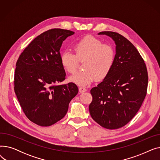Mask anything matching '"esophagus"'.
Segmentation results:
<instances>
[{
	"label": "esophagus",
	"mask_w": 160,
	"mask_h": 160,
	"mask_svg": "<svg viewBox=\"0 0 160 160\" xmlns=\"http://www.w3.org/2000/svg\"><path fill=\"white\" fill-rule=\"evenodd\" d=\"M79 92L80 93H83V92H85L87 91V89L85 88H83V87H80L79 88Z\"/></svg>",
	"instance_id": "obj_1"
}]
</instances>
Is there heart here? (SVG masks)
Wrapping results in <instances>:
<instances>
[{"mask_svg":"<svg viewBox=\"0 0 160 160\" xmlns=\"http://www.w3.org/2000/svg\"><path fill=\"white\" fill-rule=\"evenodd\" d=\"M73 49L75 54L69 50H65L60 55L63 68L70 74L77 71L79 62L84 61L83 71L70 77L71 82L80 86H86L95 80H104L110 73L115 60V51L112 45L88 36L77 42Z\"/></svg>","mask_w":160,"mask_h":160,"instance_id":"b5f03b06","label":"heart"}]
</instances>
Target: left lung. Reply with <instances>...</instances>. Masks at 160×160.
Returning a JSON list of instances; mask_svg holds the SVG:
<instances>
[{"instance_id":"8db88e82","label":"left lung","mask_w":160,"mask_h":160,"mask_svg":"<svg viewBox=\"0 0 160 160\" xmlns=\"http://www.w3.org/2000/svg\"><path fill=\"white\" fill-rule=\"evenodd\" d=\"M116 44L115 60L108 77L90 91L93 100L90 115L101 127L114 130L128 123L139 111L146 97L148 72L137 48L119 33L105 31Z\"/></svg>"}]
</instances>
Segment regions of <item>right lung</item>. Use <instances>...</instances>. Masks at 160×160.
<instances>
[{
	"label": "right lung",
	"mask_w": 160,
	"mask_h": 160,
	"mask_svg": "<svg viewBox=\"0 0 160 160\" xmlns=\"http://www.w3.org/2000/svg\"><path fill=\"white\" fill-rule=\"evenodd\" d=\"M74 32L61 28L48 30L24 48L16 63L14 91L27 118L41 127H49L63 118L78 87L65 79L60 62L63 41Z\"/></svg>",
	"instance_id": "add662e5"
}]
</instances>
